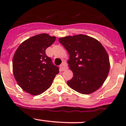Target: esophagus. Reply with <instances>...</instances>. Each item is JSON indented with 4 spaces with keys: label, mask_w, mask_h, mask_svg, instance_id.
Segmentation results:
<instances>
[{
    "label": "esophagus",
    "mask_w": 126,
    "mask_h": 126,
    "mask_svg": "<svg viewBox=\"0 0 126 126\" xmlns=\"http://www.w3.org/2000/svg\"><path fill=\"white\" fill-rule=\"evenodd\" d=\"M67 65L65 62H63V63H62V64L60 66V69H61L62 70H63V71L67 70Z\"/></svg>",
    "instance_id": "34e87169"
}]
</instances>
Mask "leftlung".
Returning a JSON list of instances; mask_svg holds the SVG:
<instances>
[{
  "mask_svg": "<svg viewBox=\"0 0 126 126\" xmlns=\"http://www.w3.org/2000/svg\"><path fill=\"white\" fill-rule=\"evenodd\" d=\"M59 41L69 53L67 63L73 73L67 85L82 94L98 90L110 67L109 56L100 42L83 34L59 38Z\"/></svg>",
  "mask_w": 126,
  "mask_h": 126,
  "instance_id": "left-lung-1",
  "label": "left lung"
}]
</instances>
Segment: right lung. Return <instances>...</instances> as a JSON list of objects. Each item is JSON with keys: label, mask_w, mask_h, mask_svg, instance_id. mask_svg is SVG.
Segmentation results:
<instances>
[{"label": "right lung", "mask_w": 126, "mask_h": 126, "mask_svg": "<svg viewBox=\"0 0 126 126\" xmlns=\"http://www.w3.org/2000/svg\"><path fill=\"white\" fill-rule=\"evenodd\" d=\"M55 40L54 36L38 34L22 43L16 50L12 60L14 77L19 86L30 94L45 92L59 73V67L45 52Z\"/></svg>", "instance_id": "add662e5"}]
</instances>
